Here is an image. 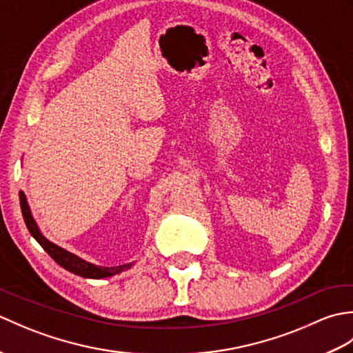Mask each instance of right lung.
<instances>
[{
	"label": "right lung",
	"mask_w": 353,
	"mask_h": 353,
	"mask_svg": "<svg viewBox=\"0 0 353 353\" xmlns=\"http://www.w3.org/2000/svg\"><path fill=\"white\" fill-rule=\"evenodd\" d=\"M19 203H21L22 216H24L26 226L30 234H32V236L36 239V241L42 245V249L47 252L59 265L65 270H68V272L81 277H86V279H103V277H110L121 272H125V270H129L134 264L133 261V262H129V264H123L117 267H103V265H95L92 262L81 259L80 256H77V254L62 249L61 245L51 243L50 239H47L42 235V232L39 230V228H37V224L33 219L32 211H30L26 194L22 191H19Z\"/></svg>",
	"instance_id": "add662e5"
}]
</instances>
